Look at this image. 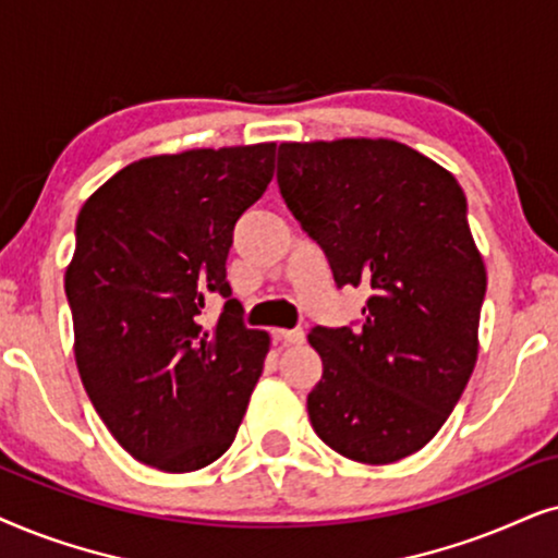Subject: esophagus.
<instances>
[{
    "instance_id": "1",
    "label": "esophagus",
    "mask_w": 558,
    "mask_h": 558,
    "mask_svg": "<svg viewBox=\"0 0 558 558\" xmlns=\"http://www.w3.org/2000/svg\"><path fill=\"white\" fill-rule=\"evenodd\" d=\"M272 337L278 341H283V344H303V341H306V333H303V329H275Z\"/></svg>"
}]
</instances>
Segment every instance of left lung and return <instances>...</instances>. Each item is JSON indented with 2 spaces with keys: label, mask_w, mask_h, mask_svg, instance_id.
Wrapping results in <instances>:
<instances>
[{
  "label": "left lung",
  "mask_w": 558,
  "mask_h": 558,
  "mask_svg": "<svg viewBox=\"0 0 558 558\" xmlns=\"http://www.w3.org/2000/svg\"><path fill=\"white\" fill-rule=\"evenodd\" d=\"M278 185L333 283L365 286L362 326L311 329L324 375L308 418L326 447L390 464L426 447L477 362L487 272L457 178L396 140L283 143Z\"/></svg>",
  "instance_id": "1"
}]
</instances>
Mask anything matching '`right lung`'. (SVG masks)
Returning <instances> with one entry per match:
<instances>
[{
  "label": "right lung",
  "mask_w": 558,
  "mask_h": 558,
  "mask_svg": "<svg viewBox=\"0 0 558 558\" xmlns=\"http://www.w3.org/2000/svg\"><path fill=\"white\" fill-rule=\"evenodd\" d=\"M275 143L153 155L111 175L76 219L65 270L81 383L137 462L193 472L232 447L270 337L229 299L236 219L263 196ZM211 292L228 299L201 326Z\"/></svg>",
  "instance_id": "add662e5"
}]
</instances>
